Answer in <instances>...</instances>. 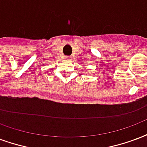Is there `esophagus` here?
I'll use <instances>...</instances> for the list:
<instances>
[{"mask_svg":"<svg viewBox=\"0 0 147 147\" xmlns=\"http://www.w3.org/2000/svg\"><path fill=\"white\" fill-rule=\"evenodd\" d=\"M69 58H70V57H65V59L68 60V59H69Z\"/></svg>","mask_w":147,"mask_h":147,"instance_id":"esophagus-1","label":"esophagus"}]
</instances>
